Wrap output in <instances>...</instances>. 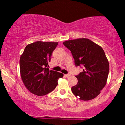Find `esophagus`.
Masks as SVG:
<instances>
[{"label":"esophagus","mask_w":125,"mask_h":125,"mask_svg":"<svg viewBox=\"0 0 125 125\" xmlns=\"http://www.w3.org/2000/svg\"><path fill=\"white\" fill-rule=\"evenodd\" d=\"M64 77H69L70 76H71V74H64Z\"/></svg>","instance_id":"esophagus-1"}]
</instances>
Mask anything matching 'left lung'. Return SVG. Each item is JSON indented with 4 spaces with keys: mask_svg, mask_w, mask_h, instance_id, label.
Instances as JSON below:
<instances>
[{
    "mask_svg": "<svg viewBox=\"0 0 125 125\" xmlns=\"http://www.w3.org/2000/svg\"><path fill=\"white\" fill-rule=\"evenodd\" d=\"M64 46L71 51L76 66L83 72L76 76L78 82L72 91L81 100H89L100 94L106 85L109 64L103 49L85 38L64 42Z\"/></svg>",
    "mask_w": 125,
    "mask_h": 125,
    "instance_id": "8db88e82",
    "label": "left lung"
}]
</instances>
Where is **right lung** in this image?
Masks as SVG:
<instances>
[{
  "mask_svg": "<svg viewBox=\"0 0 125 125\" xmlns=\"http://www.w3.org/2000/svg\"><path fill=\"white\" fill-rule=\"evenodd\" d=\"M58 42L38 41L26 46L20 59V71L23 82L28 89L38 96L51 92L63 74L49 71V63Z\"/></svg>",
  "mask_w": 125,
  "mask_h": 125,
  "instance_id": "obj_1",
  "label": "right lung"
}]
</instances>
